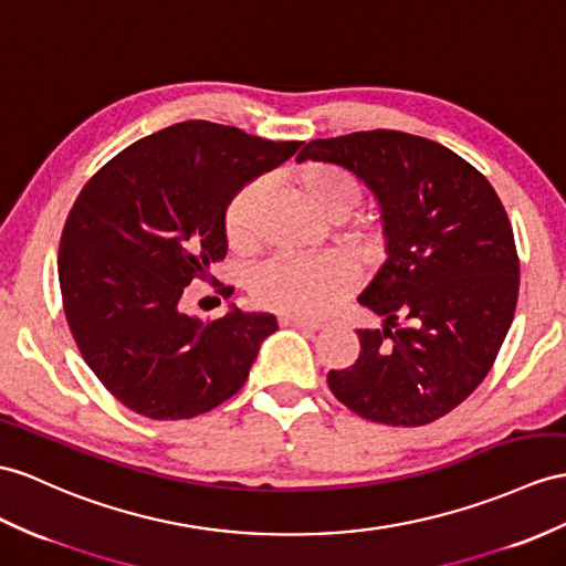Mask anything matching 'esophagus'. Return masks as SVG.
Wrapping results in <instances>:
<instances>
[{
  "label": "esophagus",
  "mask_w": 566,
  "mask_h": 566,
  "mask_svg": "<svg viewBox=\"0 0 566 566\" xmlns=\"http://www.w3.org/2000/svg\"><path fill=\"white\" fill-rule=\"evenodd\" d=\"M279 324H281V326H293V328H302V331H319V328H324V324H322V322L300 319V316H281Z\"/></svg>",
  "instance_id": "34e87169"
}]
</instances>
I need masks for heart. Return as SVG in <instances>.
Returning a JSON list of instances; mask_svg holds the SVG:
<instances>
[{
  "instance_id": "b5f03b06",
  "label": "heart",
  "mask_w": 566,
  "mask_h": 566,
  "mask_svg": "<svg viewBox=\"0 0 566 566\" xmlns=\"http://www.w3.org/2000/svg\"><path fill=\"white\" fill-rule=\"evenodd\" d=\"M287 189L324 223H340L357 211L363 187L357 177L331 163H305L287 175ZM261 187L247 185L226 206L223 238L232 252H252L256 244V211ZM348 242L353 252L375 261L384 252V235L375 226H357ZM353 287V271L336 256L273 259L250 283L254 305L283 316H316Z\"/></svg>"
}]
</instances>
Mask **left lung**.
Returning a JSON list of instances; mask_svg holds the SVG:
<instances>
[{
  "label": "left lung",
  "instance_id": "obj_1",
  "mask_svg": "<svg viewBox=\"0 0 566 566\" xmlns=\"http://www.w3.org/2000/svg\"><path fill=\"white\" fill-rule=\"evenodd\" d=\"M307 158L360 177L387 238L357 297L384 326L357 331V363L331 369L328 389L371 422H434L488 377L514 322L518 254L497 191L447 146L394 129L314 139Z\"/></svg>",
  "mask_w": 566,
  "mask_h": 566
}]
</instances>
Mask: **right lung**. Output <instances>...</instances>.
<instances>
[{"label":"right lung","mask_w":566,"mask_h":566,"mask_svg":"<svg viewBox=\"0 0 566 566\" xmlns=\"http://www.w3.org/2000/svg\"><path fill=\"white\" fill-rule=\"evenodd\" d=\"M300 146L189 119L127 146L81 189L60 242L62 302L86 365L119 403L185 420L242 389L275 316L232 305L203 324L179 297L226 259L228 201Z\"/></svg>","instance_id":"obj_1"}]
</instances>
